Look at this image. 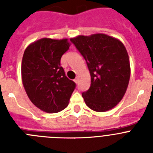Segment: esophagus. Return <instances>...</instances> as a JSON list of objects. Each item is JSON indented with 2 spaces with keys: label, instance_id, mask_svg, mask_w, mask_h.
I'll use <instances>...</instances> for the list:
<instances>
[{
  "label": "esophagus",
  "instance_id": "34e87169",
  "mask_svg": "<svg viewBox=\"0 0 153 153\" xmlns=\"http://www.w3.org/2000/svg\"><path fill=\"white\" fill-rule=\"evenodd\" d=\"M78 79H78V77H76L75 79H74V82H75V83H76V84H77V83H78Z\"/></svg>",
  "mask_w": 153,
  "mask_h": 153
}]
</instances>
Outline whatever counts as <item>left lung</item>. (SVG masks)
<instances>
[{"instance_id": "8db88e82", "label": "left lung", "mask_w": 153, "mask_h": 153, "mask_svg": "<svg viewBox=\"0 0 153 153\" xmlns=\"http://www.w3.org/2000/svg\"><path fill=\"white\" fill-rule=\"evenodd\" d=\"M87 63L90 87L82 93L86 106L96 112L112 109L125 95L130 78V64L125 46L104 33L70 39Z\"/></svg>"}]
</instances>
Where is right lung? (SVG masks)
<instances>
[{"label": "right lung", "instance_id": "right-lung-1", "mask_svg": "<svg viewBox=\"0 0 153 153\" xmlns=\"http://www.w3.org/2000/svg\"><path fill=\"white\" fill-rule=\"evenodd\" d=\"M70 46L68 39L42 38L24 51L23 85L30 100L42 111L58 113L68 106L76 84L65 75L60 59Z\"/></svg>", "mask_w": 153, "mask_h": 153}]
</instances>
